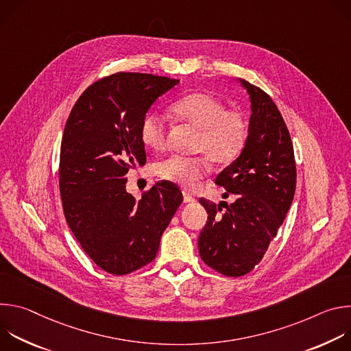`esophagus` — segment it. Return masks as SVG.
Returning <instances> with one entry per match:
<instances>
[{"label": "esophagus", "instance_id": "34e87169", "mask_svg": "<svg viewBox=\"0 0 351 351\" xmlns=\"http://www.w3.org/2000/svg\"><path fill=\"white\" fill-rule=\"evenodd\" d=\"M195 198L187 193H183V203H194Z\"/></svg>", "mask_w": 351, "mask_h": 351}]
</instances>
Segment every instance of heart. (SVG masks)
I'll return each mask as SVG.
<instances>
[{"label": "heart", "mask_w": 351, "mask_h": 351, "mask_svg": "<svg viewBox=\"0 0 351 351\" xmlns=\"http://www.w3.org/2000/svg\"><path fill=\"white\" fill-rule=\"evenodd\" d=\"M173 117L197 130L194 152L207 156L217 165L234 161L248 138V122L241 111L229 110L219 98L207 93H193L175 101ZM168 128L162 118L149 114L140 123V140L154 152L167 147ZM154 172L164 180L183 189H193L207 172V164L199 157L171 156L156 164Z\"/></svg>", "instance_id": "1"}]
</instances>
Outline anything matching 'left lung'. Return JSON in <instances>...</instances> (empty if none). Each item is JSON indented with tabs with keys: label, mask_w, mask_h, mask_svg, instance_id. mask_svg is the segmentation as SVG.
Segmentation results:
<instances>
[{
	"label": "left lung",
	"mask_w": 351,
	"mask_h": 351,
	"mask_svg": "<svg viewBox=\"0 0 351 351\" xmlns=\"http://www.w3.org/2000/svg\"><path fill=\"white\" fill-rule=\"evenodd\" d=\"M252 99L248 138L240 157L215 179L236 202L222 207L206 198L208 213L198 236L202 260L225 276H243L263 260L291 206L295 161L287 126L272 98L260 87L240 80ZM221 203V204H222Z\"/></svg>",
	"instance_id": "1"
}]
</instances>
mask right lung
Wrapping results in <instances>:
<instances>
[{
  "label": "right lung",
  "instance_id": "add662e5",
  "mask_svg": "<svg viewBox=\"0 0 351 351\" xmlns=\"http://www.w3.org/2000/svg\"><path fill=\"white\" fill-rule=\"evenodd\" d=\"M179 80L118 72L88 86L62 136L60 191L66 222L86 254L112 275L152 263L183 202L172 182H157L141 199L126 191L133 161L145 164L140 123L156 99Z\"/></svg>",
  "mask_w": 351,
  "mask_h": 351
}]
</instances>
